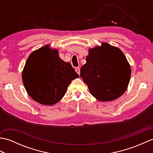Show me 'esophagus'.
<instances>
[{"mask_svg": "<svg viewBox=\"0 0 153 153\" xmlns=\"http://www.w3.org/2000/svg\"><path fill=\"white\" fill-rule=\"evenodd\" d=\"M75 70H76V71L77 73V74H79V75L80 74V68H78V67L76 68V69H75Z\"/></svg>", "mask_w": 153, "mask_h": 153, "instance_id": "1", "label": "esophagus"}]
</instances>
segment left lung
<instances>
[{"label":"left lung","instance_id":"obj_1","mask_svg":"<svg viewBox=\"0 0 153 153\" xmlns=\"http://www.w3.org/2000/svg\"><path fill=\"white\" fill-rule=\"evenodd\" d=\"M80 77L91 94L100 101H110L125 93L131 77V68L119 48L102 43L89 50Z\"/></svg>","mask_w":153,"mask_h":153}]
</instances>
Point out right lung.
<instances>
[{
	"label": "right lung",
	"mask_w": 153,
	"mask_h": 153,
	"mask_svg": "<svg viewBox=\"0 0 153 153\" xmlns=\"http://www.w3.org/2000/svg\"><path fill=\"white\" fill-rule=\"evenodd\" d=\"M79 77L69 62L59 57L58 51L45 45L29 56L22 72L28 95L44 105H53L66 93L71 80Z\"/></svg>",
	"instance_id": "right-lung-1"
}]
</instances>
